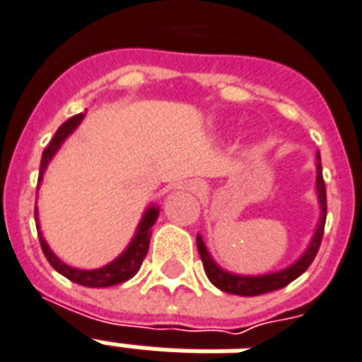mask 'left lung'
Returning <instances> with one entry per match:
<instances>
[{"label": "left lung", "instance_id": "obj_1", "mask_svg": "<svg viewBox=\"0 0 362 362\" xmlns=\"http://www.w3.org/2000/svg\"><path fill=\"white\" fill-rule=\"evenodd\" d=\"M317 197H319V205H321V220L317 224L315 235L311 239L310 247L303 252V256L298 262H294L292 266L286 269H281L277 273H267V275H256V277H245V275H235L218 267L214 260L209 255L205 243L197 235V250H199L201 260L205 266V273L212 285L220 288V291L230 292V294H239V296H258V294H266V292L279 291L283 286L300 277L308 267L311 266V262L315 260L319 247L322 241V231H325V222H327V187H325V180H322V169H321V156L317 153Z\"/></svg>", "mask_w": 362, "mask_h": 362}]
</instances>
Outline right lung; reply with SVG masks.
<instances>
[{
    "label": "right lung",
    "instance_id": "right-lung-1",
    "mask_svg": "<svg viewBox=\"0 0 362 362\" xmlns=\"http://www.w3.org/2000/svg\"><path fill=\"white\" fill-rule=\"evenodd\" d=\"M85 117V114H77L74 117L66 121L60 125V129L54 132V136L49 142L45 150H43V156H41V165H40V178H37V187H40L41 180H43V175H45V169L49 161L52 159V156L57 153V150L60 148V144L64 142L66 138L70 136L71 132L76 131V127L81 123V119ZM35 214V226H37V233H40V243H41V250H43V255L49 260L57 272L60 275H64L66 279L74 281L77 285L83 286H90V288H102V286H114L119 285V283H125L131 277L136 275V272L142 266V262H144L146 255H148V248H150V237H151V226L156 224L157 216H159V209L157 206L151 205L148 211L144 212V216L140 220V224H138L136 235L131 241V245L125 248V252L121 256H117L114 262H110L100 269H76V267L66 266L64 262H60L54 252H52L49 245L45 243L43 235H41L40 231V224H37V209L34 211Z\"/></svg>",
    "mask_w": 362,
    "mask_h": 362
}]
</instances>
